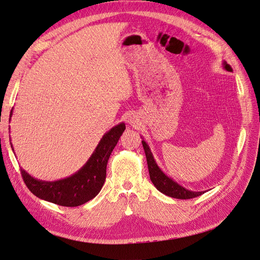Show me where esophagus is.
Wrapping results in <instances>:
<instances>
[{
    "label": "esophagus",
    "instance_id": "obj_1",
    "mask_svg": "<svg viewBox=\"0 0 260 260\" xmlns=\"http://www.w3.org/2000/svg\"><path fill=\"white\" fill-rule=\"evenodd\" d=\"M128 121H129V123H131V124H135V122H136V120H135V116H130V117H129V119H128Z\"/></svg>",
    "mask_w": 260,
    "mask_h": 260
}]
</instances>
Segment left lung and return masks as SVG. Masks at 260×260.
Listing matches in <instances>:
<instances>
[{
	"label": "left lung",
	"instance_id": "8db88e82",
	"mask_svg": "<svg viewBox=\"0 0 260 260\" xmlns=\"http://www.w3.org/2000/svg\"><path fill=\"white\" fill-rule=\"evenodd\" d=\"M222 66L226 70V72H232L231 66L229 64H226L225 61L222 62ZM142 144H143V148H144L145 156H146L149 178H151V181L153 182V184L159 192H161L162 194L167 195V196H170V198L178 199V200L194 199V198H198V196L206 192V191L195 192V191L187 190V188L177 183L174 179L168 177L158 167V165L156 164V161L154 159V156L151 152V148H149V146L147 145V143L144 140H142Z\"/></svg>",
	"mask_w": 260,
	"mask_h": 260
}]
</instances>
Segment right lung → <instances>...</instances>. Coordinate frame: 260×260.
Instances as JSON below:
<instances>
[{
  "label": "right lung",
  "mask_w": 260,
  "mask_h": 260,
  "mask_svg": "<svg viewBox=\"0 0 260 260\" xmlns=\"http://www.w3.org/2000/svg\"><path fill=\"white\" fill-rule=\"evenodd\" d=\"M13 111L11 112V117ZM125 129L120 122L107 131L96 148L83 166L76 174L56 181H43L31 177L20 169L23 181L37 198L57 204L59 206L76 207L94 199L100 193L106 179V167L114 147ZM13 147V145L11 144ZM14 151V148H13Z\"/></svg>",
  "instance_id": "1"
}]
</instances>
